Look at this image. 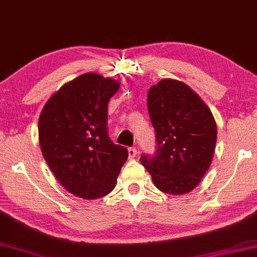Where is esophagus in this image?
<instances>
[{"instance_id": "obj_1", "label": "esophagus", "mask_w": 257, "mask_h": 257, "mask_svg": "<svg viewBox=\"0 0 257 257\" xmlns=\"http://www.w3.org/2000/svg\"><path fill=\"white\" fill-rule=\"evenodd\" d=\"M128 155L129 159H134L138 155V150H136V148H128Z\"/></svg>"}]
</instances>
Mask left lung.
<instances>
[{"label": "left lung", "mask_w": 257, "mask_h": 257, "mask_svg": "<svg viewBox=\"0 0 257 257\" xmlns=\"http://www.w3.org/2000/svg\"><path fill=\"white\" fill-rule=\"evenodd\" d=\"M156 152L141 156L157 189L183 195L198 186L213 161L217 138L210 109L183 82L164 78L148 91Z\"/></svg>", "instance_id": "8db88e82"}]
</instances>
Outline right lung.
<instances>
[{"label":"right lung","mask_w":257,"mask_h":257,"mask_svg":"<svg viewBox=\"0 0 257 257\" xmlns=\"http://www.w3.org/2000/svg\"><path fill=\"white\" fill-rule=\"evenodd\" d=\"M119 82L87 73L62 85L41 111L39 139L57 181L75 196L103 197L114 189L128 159L108 136V102Z\"/></svg>","instance_id":"1"}]
</instances>
